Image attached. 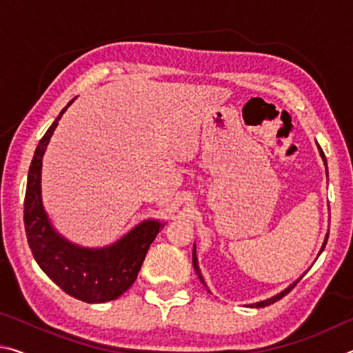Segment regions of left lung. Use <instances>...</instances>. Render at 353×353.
<instances>
[{
    "instance_id": "obj_1",
    "label": "left lung",
    "mask_w": 353,
    "mask_h": 353,
    "mask_svg": "<svg viewBox=\"0 0 353 353\" xmlns=\"http://www.w3.org/2000/svg\"><path fill=\"white\" fill-rule=\"evenodd\" d=\"M319 148V154H321V157H322V160H324V163H325V166H327V160H325V155H324V152H322V149H321V146H318ZM327 238L328 236H325V240H324V244H322V249H321V252L322 250H324V248H325V244H327ZM319 252V254H321ZM193 266H194V271H196V274H198V277H199V280L202 283L205 285V282H204V277H202V274H201V270H199V265H198V256H196V244H194V249H193ZM301 280V279H299ZM299 280H296L294 283H291L288 288H285L282 292H279V294H276V296H272V297H270V299H266V301H261V302H256V303H250V305H248V307H255V308H261V307H268V305H271V303H274V302H277V301H280V299H282L283 296H286L288 294V292L294 288V286L297 285V282Z\"/></svg>"
}]
</instances>
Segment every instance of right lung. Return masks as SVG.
Returning <instances> with one entry per match:
<instances>
[{"label":"right lung","instance_id":"obj_1","mask_svg":"<svg viewBox=\"0 0 353 353\" xmlns=\"http://www.w3.org/2000/svg\"><path fill=\"white\" fill-rule=\"evenodd\" d=\"M73 101L59 113L35 149L26 185L25 230L35 261L52 282L82 302L103 303L115 301L132 286L149 246L165 224L143 221L121 240L101 249L77 246L54 230L41 202V159L59 119Z\"/></svg>","mask_w":353,"mask_h":353}]
</instances>
